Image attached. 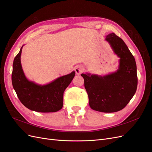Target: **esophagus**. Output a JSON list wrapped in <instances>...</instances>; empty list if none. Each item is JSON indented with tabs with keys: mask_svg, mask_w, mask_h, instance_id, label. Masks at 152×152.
Listing matches in <instances>:
<instances>
[{
	"mask_svg": "<svg viewBox=\"0 0 152 152\" xmlns=\"http://www.w3.org/2000/svg\"><path fill=\"white\" fill-rule=\"evenodd\" d=\"M84 71V67L83 66H81V65H78L75 68V72L77 75H80L82 72Z\"/></svg>",
	"mask_w": 152,
	"mask_h": 152,
	"instance_id": "1",
	"label": "esophagus"
}]
</instances>
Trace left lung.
Listing matches in <instances>:
<instances>
[{
    "mask_svg": "<svg viewBox=\"0 0 152 152\" xmlns=\"http://www.w3.org/2000/svg\"><path fill=\"white\" fill-rule=\"evenodd\" d=\"M114 53L120 58L117 71L105 76L81 74L89 105L92 110L113 113L122 110L135 94L137 86L136 63L124 41L115 34L107 35Z\"/></svg>",
    "mask_w": 152,
    "mask_h": 152,
    "instance_id": "left-lung-1",
    "label": "left lung"
}]
</instances>
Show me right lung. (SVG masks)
Listing matches in <instances>:
<instances>
[{
    "instance_id": "right-lung-1",
    "label": "right lung",
    "mask_w": 152,
    "mask_h": 152,
    "mask_svg": "<svg viewBox=\"0 0 152 152\" xmlns=\"http://www.w3.org/2000/svg\"><path fill=\"white\" fill-rule=\"evenodd\" d=\"M21 48L13 61L12 84L18 99L28 109L41 113H53L61 110L65 90L75 76V71L46 85H38L26 77L21 64Z\"/></svg>"
}]
</instances>
